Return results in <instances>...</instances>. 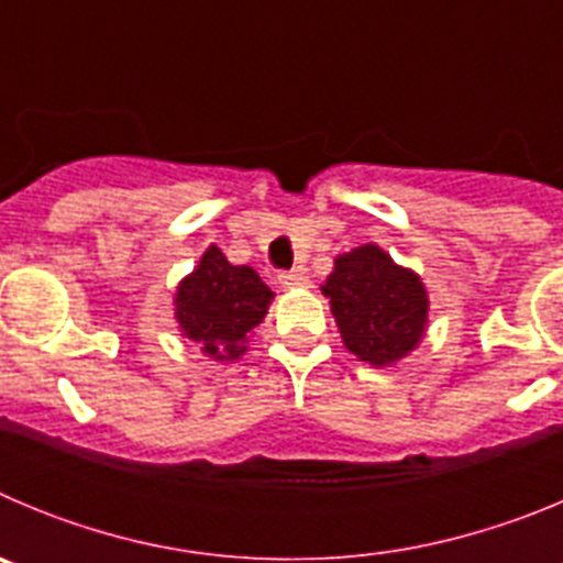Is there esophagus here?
<instances>
[{
	"instance_id": "obj_1",
	"label": "esophagus",
	"mask_w": 563,
	"mask_h": 563,
	"mask_svg": "<svg viewBox=\"0 0 563 563\" xmlns=\"http://www.w3.org/2000/svg\"><path fill=\"white\" fill-rule=\"evenodd\" d=\"M278 285L287 287V290H296V287H307L310 285V278H307L305 271H287L278 276Z\"/></svg>"
}]
</instances>
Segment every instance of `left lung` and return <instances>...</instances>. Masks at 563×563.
Listing matches in <instances>:
<instances>
[{
	"mask_svg": "<svg viewBox=\"0 0 563 563\" xmlns=\"http://www.w3.org/2000/svg\"><path fill=\"white\" fill-rule=\"evenodd\" d=\"M321 292L330 298L343 346L357 361L389 366L409 355L426 335V285L383 247L361 245L338 256Z\"/></svg>",
	"mask_w": 563,
	"mask_h": 563,
	"instance_id": "left-lung-1",
	"label": "left lung"
}]
</instances>
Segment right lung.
I'll use <instances>...</instances> for the list:
<instances>
[{"mask_svg": "<svg viewBox=\"0 0 563 563\" xmlns=\"http://www.w3.org/2000/svg\"><path fill=\"white\" fill-rule=\"evenodd\" d=\"M273 301L271 287L247 265H231L217 245L202 253L177 287L174 318L188 341L213 361H236L247 352V335L262 324Z\"/></svg>", "mask_w": 563, "mask_h": 563, "instance_id": "right-lung-1", "label": "right lung"}]
</instances>
